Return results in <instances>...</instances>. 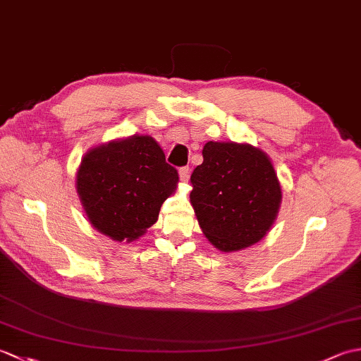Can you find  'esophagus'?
Segmentation results:
<instances>
[{
	"mask_svg": "<svg viewBox=\"0 0 361 361\" xmlns=\"http://www.w3.org/2000/svg\"><path fill=\"white\" fill-rule=\"evenodd\" d=\"M178 173H180V180L181 181H188L189 180V175H190V169L189 167H181Z\"/></svg>",
	"mask_w": 361,
	"mask_h": 361,
	"instance_id": "obj_1",
	"label": "esophagus"
}]
</instances>
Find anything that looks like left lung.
I'll return each instance as SVG.
<instances>
[{"label": "left lung", "mask_w": 361, "mask_h": 361, "mask_svg": "<svg viewBox=\"0 0 361 361\" xmlns=\"http://www.w3.org/2000/svg\"><path fill=\"white\" fill-rule=\"evenodd\" d=\"M190 175V204L203 234L220 251L257 243L278 216L282 192L265 152L251 144L214 142Z\"/></svg>", "instance_id": "obj_1"}]
</instances>
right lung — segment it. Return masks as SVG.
Wrapping results in <instances>:
<instances>
[{
  "label": "right lung",
  "mask_w": 361,
  "mask_h": 361,
  "mask_svg": "<svg viewBox=\"0 0 361 361\" xmlns=\"http://www.w3.org/2000/svg\"><path fill=\"white\" fill-rule=\"evenodd\" d=\"M178 183L159 144L133 135L90 149L75 188L90 224L116 242H133L158 220L161 204Z\"/></svg>",
  "instance_id": "1"
}]
</instances>
